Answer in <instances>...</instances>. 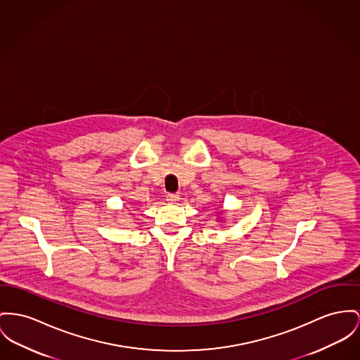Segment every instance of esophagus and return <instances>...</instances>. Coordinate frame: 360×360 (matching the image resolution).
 Instances as JSON below:
<instances>
[{"label": "esophagus", "mask_w": 360, "mask_h": 360, "mask_svg": "<svg viewBox=\"0 0 360 360\" xmlns=\"http://www.w3.org/2000/svg\"><path fill=\"white\" fill-rule=\"evenodd\" d=\"M180 199V196L177 195V193H168L167 195V200H168L169 203H174V202H177Z\"/></svg>", "instance_id": "obj_1"}]
</instances>
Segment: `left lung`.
<instances>
[{
  "mask_svg": "<svg viewBox=\"0 0 360 360\" xmlns=\"http://www.w3.org/2000/svg\"><path fill=\"white\" fill-rule=\"evenodd\" d=\"M221 213H224V212H221ZM221 213H218V217H217V219H218V221H221V219H222V217H221Z\"/></svg>",
  "mask_w": 360,
  "mask_h": 360,
  "instance_id": "left-lung-1",
  "label": "left lung"
}]
</instances>
